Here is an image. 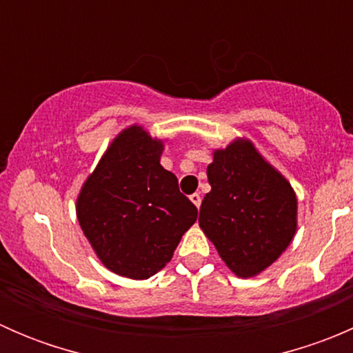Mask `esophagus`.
Instances as JSON below:
<instances>
[{"label":"esophagus","instance_id":"34e87169","mask_svg":"<svg viewBox=\"0 0 353 353\" xmlns=\"http://www.w3.org/2000/svg\"><path fill=\"white\" fill-rule=\"evenodd\" d=\"M190 199L199 208V205H201V194H199V193H193V194H191V196H190Z\"/></svg>","mask_w":353,"mask_h":353}]
</instances>
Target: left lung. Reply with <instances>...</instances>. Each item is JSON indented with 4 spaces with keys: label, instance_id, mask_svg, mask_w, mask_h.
Returning a JSON list of instances; mask_svg holds the SVG:
<instances>
[{
    "label": "left lung",
    "instance_id": "left-lung-1",
    "mask_svg": "<svg viewBox=\"0 0 353 353\" xmlns=\"http://www.w3.org/2000/svg\"><path fill=\"white\" fill-rule=\"evenodd\" d=\"M206 174L212 191L201 201L199 227L237 276L258 275L297 229L290 184L248 141L216 150Z\"/></svg>",
    "mask_w": 353,
    "mask_h": 353
}]
</instances>
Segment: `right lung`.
Returning a JSON list of instances; mask_svg holds the SVG:
<instances>
[{
  "label": "right lung",
  "instance_id": "add662e5",
  "mask_svg": "<svg viewBox=\"0 0 353 353\" xmlns=\"http://www.w3.org/2000/svg\"><path fill=\"white\" fill-rule=\"evenodd\" d=\"M162 143L140 126L124 130L81 188L78 220L101 261L145 280L170 261L198 208L160 165Z\"/></svg>",
  "mask_w": 353,
  "mask_h": 353
}]
</instances>
